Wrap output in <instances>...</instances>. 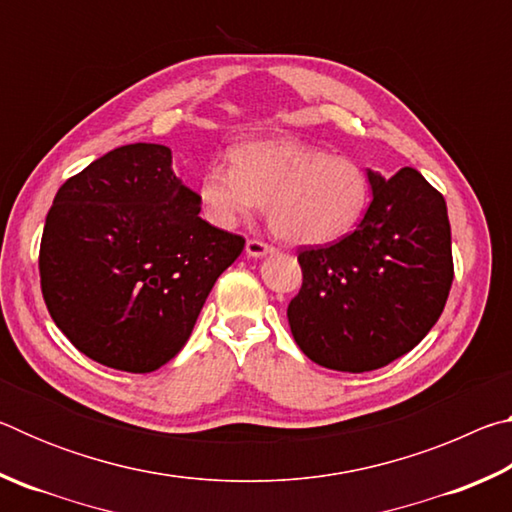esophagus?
<instances>
[{
	"label": "esophagus",
	"mask_w": 512,
	"mask_h": 512,
	"mask_svg": "<svg viewBox=\"0 0 512 512\" xmlns=\"http://www.w3.org/2000/svg\"><path fill=\"white\" fill-rule=\"evenodd\" d=\"M273 250L275 248L271 244H266V241H262V239H248L246 241V253L250 257H264L268 253H273Z\"/></svg>",
	"instance_id": "34e87169"
}]
</instances>
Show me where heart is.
<instances>
[{
	"label": "heart",
	"mask_w": 512,
	"mask_h": 512,
	"mask_svg": "<svg viewBox=\"0 0 512 512\" xmlns=\"http://www.w3.org/2000/svg\"><path fill=\"white\" fill-rule=\"evenodd\" d=\"M205 221L232 230L264 203L275 235L302 246L348 235L370 201V176L348 155L298 140H257L207 164L196 187Z\"/></svg>",
	"instance_id": "1"
}]
</instances>
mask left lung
<instances>
[{"label": "left lung", "mask_w": 512, "mask_h": 512, "mask_svg": "<svg viewBox=\"0 0 512 512\" xmlns=\"http://www.w3.org/2000/svg\"><path fill=\"white\" fill-rule=\"evenodd\" d=\"M368 176L372 201L357 230L298 250L291 334L329 370L368 372L411 352L443 314L454 280L443 194L411 167Z\"/></svg>", "instance_id": "8db88e82"}]
</instances>
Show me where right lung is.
I'll list each match as a JSON object with an SVG mask.
<instances>
[{"label": "right lung", "mask_w": 512, "mask_h": 512, "mask_svg": "<svg viewBox=\"0 0 512 512\" xmlns=\"http://www.w3.org/2000/svg\"><path fill=\"white\" fill-rule=\"evenodd\" d=\"M198 212L162 144L119 146L65 180L38 268L49 314L76 350L124 372H153L183 350L246 244Z\"/></svg>", "instance_id": "right-lung-1"}]
</instances>
